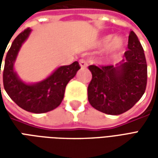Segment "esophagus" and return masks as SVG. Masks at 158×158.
Instances as JSON below:
<instances>
[{
    "label": "esophagus",
    "mask_w": 158,
    "mask_h": 158,
    "mask_svg": "<svg viewBox=\"0 0 158 158\" xmlns=\"http://www.w3.org/2000/svg\"><path fill=\"white\" fill-rule=\"evenodd\" d=\"M79 65L81 68H86L88 66V62H86L85 59H80L79 60Z\"/></svg>",
    "instance_id": "obj_1"
}]
</instances>
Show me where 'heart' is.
<instances>
[{
  "mask_svg": "<svg viewBox=\"0 0 158 158\" xmlns=\"http://www.w3.org/2000/svg\"><path fill=\"white\" fill-rule=\"evenodd\" d=\"M100 44L102 46L107 47V50L110 53H115L123 48L124 40L122 37L117 36L113 39L112 35H106L101 40Z\"/></svg>",
  "mask_w": 158,
  "mask_h": 158,
  "instance_id": "1",
  "label": "heart"
}]
</instances>
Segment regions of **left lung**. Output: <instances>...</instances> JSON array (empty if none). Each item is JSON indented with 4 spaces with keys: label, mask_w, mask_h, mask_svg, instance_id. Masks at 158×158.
<instances>
[{
    "label": "left lung",
    "mask_w": 158,
    "mask_h": 158,
    "mask_svg": "<svg viewBox=\"0 0 158 158\" xmlns=\"http://www.w3.org/2000/svg\"><path fill=\"white\" fill-rule=\"evenodd\" d=\"M128 51L117 67L89 66L92 79L88 86L89 104L102 113L119 115L135 106L145 93L147 65L142 45L134 31L129 33Z\"/></svg>",
    "instance_id": "1"
}]
</instances>
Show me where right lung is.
<instances>
[{
  "mask_svg": "<svg viewBox=\"0 0 158 158\" xmlns=\"http://www.w3.org/2000/svg\"><path fill=\"white\" fill-rule=\"evenodd\" d=\"M30 32V28H27L20 33L6 53L3 69V85L10 98L23 110L34 113H47L61 104L66 86L69 80L75 76L80 66L79 62H74L69 66L60 67L47 79L35 85L22 82L13 70V63L19 49ZM3 56L0 57L1 62ZM1 66L2 63L0 74Z\"/></svg>",
  "mask_w": 158,
  "mask_h": 158,
  "instance_id": "add662e5",
  "label": "right lung"
}]
</instances>
